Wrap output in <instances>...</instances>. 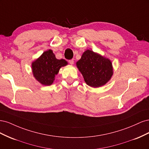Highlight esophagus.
Instances as JSON below:
<instances>
[{
  "label": "esophagus",
  "instance_id": "obj_1",
  "mask_svg": "<svg viewBox=\"0 0 149 149\" xmlns=\"http://www.w3.org/2000/svg\"><path fill=\"white\" fill-rule=\"evenodd\" d=\"M69 63H70V64L71 65H73L74 64V60H71L69 61Z\"/></svg>",
  "mask_w": 149,
  "mask_h": 149
}]
</instances>
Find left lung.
Wrapping results in <instances>:
<instances>
[{
  "label": "left lung",
  "instance_id": "1",
  "mask_svg": "<svg viewBox=\"0 0 149 149\" xmlns=\"http://www.w3.org/2000/svg\"><path fill=\"white\" fill-rule=\"evenodd\" d=\"M76 64L86 83L94 88L105 85L114 73L112 62L109 58L90 49L83 53Z\"/></svg>",
  "mask_w": 149,
  "mask_h": 149
}]
</instances>
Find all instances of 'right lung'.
Returning <instances> with one entry per match:
<instances>
[{"label":"right lung","instance_id":"right-lung-1","mask_svg":"<svg viewBox=\"0 0 149 149\" xmlns=\"http://www.w3.org/2000/svg\"><path fill=\"white\" fill-rule=\"evenodd\" d=\"M67 65L65 60L56 59L52 49H48L31 63V70L34 78L40 84L49 86L53 84L61 68Z\"/></svg>","mask_w":149,"mask_h":149}]
</instances>
